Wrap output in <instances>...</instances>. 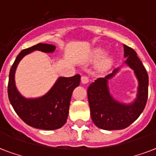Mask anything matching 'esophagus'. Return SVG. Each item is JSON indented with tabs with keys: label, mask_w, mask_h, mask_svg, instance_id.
I'll return each mask as SVG.
<instances>
[{
	"label": "esophagus",
	"mask_w": 156,
	"mask_h": 156,
	"mask_svg": "<svg viewBox=\"0 0 156 156\" xmlns=\"http://www.w3.org/2000/svg\"><path fill=\"white\" fill-rule=\"evenodd\" d=\"M81 82H82V84H87V83H89V77L86 76H83L81 77Z\"/></svg>",
	"instance_id": "obj_1"
}]
</instances>
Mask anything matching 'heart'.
Returning <instances> with one entry per match:
<instances>
[{"instance_id":"1","label":"heart","mask_w":156,"mask_h":156,"mask_svg":"<svg viewBox=\"0 0 156 156\" xmlns=\"http://www.w3.org/2000/svg\"><path fill=\"white\" fill-rule=\"evenodd\" d=\"M105 55H106L105 49H96L93 52V54H91L90 60L93 62H97L100 61L98 67H99L100 69L105 70L109 67L111 65V62H112L111 58H107V57H105Z\"/></svg>"}]
</instances>
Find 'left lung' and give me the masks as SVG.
I'll list each match as a JSON object with an SVG mask.
<instances>
[{"instance_id":"1","label":"left lung","mask_w":156,"mask_h":156,"mask_svg":"<svg viewBox=\"0 0 156 156\" xmlns=\"http://www.w3.org/2000/svg\"><path fill=\"white\" fill-rule=\"evenodd\" d=\"M124 56L127 58L125 63L134 71L139 83L137 98L131 104L125 105L116 102L110 94L107 81L119 68L94 80L87 90L88 99L92 120L102 129L116 130L127 128L139 117L147 104L149 83L147 70L134 49L124 44Z\"/></svg>"}]
</instances>
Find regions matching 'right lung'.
Wrapping results in <instances>:
<instances>
[{
	"label": "right lung",
	"instance_id": "1",
	"mask_svg": "<svg viewBox=\"0 0 156 156\" xmlns=\"http://www.w3.org/2000/svg\"><path fill=\"white\" fill-rule=\"evenodd\" d=\"M55 46L37 44L22 50L10 68L8 83V97L17 115L27 124L40 129L54 130L62 127L67 122L72 92L80 84V76L60 77L53 88L43 97L27 99L19 94L14 83V73L19 61L35 50L51 53Z\"/></svg>",
	"mask_w": 156,
	"mask_h": 156
}]
</instances>
